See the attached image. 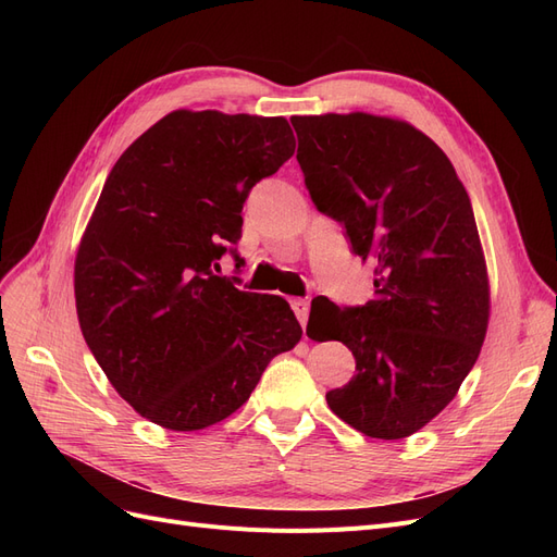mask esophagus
I'll return each mask as SVG.
<instances>
[{"instance_id": "34e87169", "label": "esophagus", "mask_w": 557, "mask_h": 557, "mask_svg": "<svg viewBox=\"0 0 557 557\" xmlns=\"http://www.w3.org/2000/svg\"><path fill=\"white\" fill-rule=\"evenodd\" d=\"M309 309H311L309 299H293V311H295V315H297V320H299V325H301V327H307Z\"/></svg>"}]
</instances>
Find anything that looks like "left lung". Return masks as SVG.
I'll return each mask as SVG.
<instances>
[{
    "instance_id": "left-lung-1",
    "label": "left lung",
    "mask_w": 557,
    "mask_h": 557,
    "mask_svg": "<svg viewBox=\"0 0 557 557\" xmlns=\"http://www.w3.org/2000/svg\"><path fill=\"white\" fill-rule=\"evenodd\" d=\"M297 162L320 213L374 264V299H313L307 334L330 326L356 376L325 395L344 423L404 440L440 413L474 367L491 313L471 201L450 160L409 123L369 113L293 115Z\"/></svg>"
}]
</instances>
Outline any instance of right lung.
Here are the masks:
<instances>
[{"instance_id": "1", "label": "right lung", "mask_w": 557, "mask_h": 557, "mask_svg": "<svg viewBox=\"0 0 557 557\" xmlns=\"http://www.w3.org/2000/svg\"><path fill=\"white\" fill-rule=\"evenodd\" d=\"M293 153L285 117L174 111L113 164L76 252V311L107 379L150 423H221L301 339L283 297L215 274L252 185Z\"/></svg>"}]
</instances>
